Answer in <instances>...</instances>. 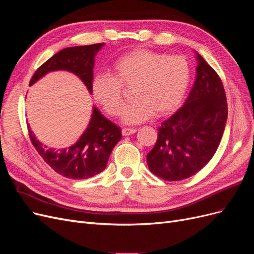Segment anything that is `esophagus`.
<instances>
[{
    "instance_id": "1",
    "label": "esophagus",
    "mask_w": 254,
    "mask_h": 254,
    "mask_svg": "<svg viewBox=\"0 0 254 254\" xmlns=\"http://www.w3.org/2000/svg\"><path fill=\"white\" fill-rule=\"evenodd\" d=\"M136 132V129L134 128H123L122 129V134L123 135H130V134H133Z\"/></svg>"
}]
</instances>
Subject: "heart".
Instances as JSON below:
<instances>
[{
	"label": "heart",
	"mask_w": 254,
	"mask_h": 254,
	"mask_svg": "<svg viewBox=\"0 0 254 254\" xmlns=\"http://www.w3.org/2000/svg\"><path fill=\"white\" fill-rule=\"evenodd\" d=\"M190 81V65L184 56L136 49L115 60L110 75H96L91 82V93L107 114L118 117L124 105L122 88H132L134 101L123 110L122 119L125 124L134 125L155 114L166 117L175 112Z\"/></svg>",
	"instance_id": "b5f03b06"
}]
</instances>
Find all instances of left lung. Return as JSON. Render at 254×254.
I'll return each mask as SVG.
<instances>
[{"instance_id": "1", "label": "left lung", "mask_w": 254, "mask_h": 254, "mask_svg": "<svg viewBox=\"0 0 254 254\" xmlns=\"http://www.w3.org/2000/svg\"><path fill=\"white\" fill-rule=\"evenodd\" d=\"M196 79L186 103L158 129L148 152L149 171L166 181L195 175L213 158L228 118L224 86L218 74L199 55Z\"/></svg>"}]
</instances>
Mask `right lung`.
<instances>
[{
  "mask_svg": "<svg viewBox=\"0 0 254 254\" xmlns=\"http://www.w3.org/2000/svg\"><path fill=\"white\" fill-rule=\"evenodd\" d=\"M103 45L104 43H97L61 50L38 67L29 86L45 74L64 70L78 76L91 93L94 57ZM28 133L34 147L45 162L56 173L68 179H88L102 173L113 147L122 139L121 128L106 119L96 107L92 110L87 129L76 143L51 148L38 141L29 127Z\"/></svg>",
  "mask_w": 254,
  "mask_h": 254,
  "instance_id": "obj_1",
  "label": "right lung"
}]
</instances>
